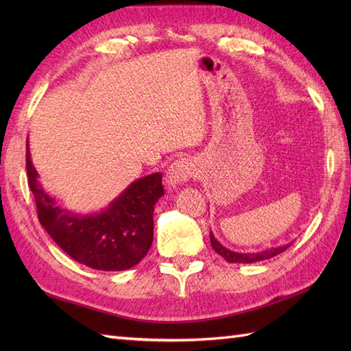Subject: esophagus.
Here are the masks:
<instances>
[{
	"instance_id": "34e87169",
	"label": "esophagus",
	"mask_w": 351,
	"mask_h": 351,
	"mask_svg": "<svg viewBox=\"0 0 351 351\" xmlns=\"http://www.w3.org/2000/svg\"><path fill=\"white\" fill-rule=\"evenodd\" d=\"M196 162L191 158H180L170 164L167 169V184L169 187H176L182 182H187L190 178L196 176Z\"/></svg>"
}]
</instances>
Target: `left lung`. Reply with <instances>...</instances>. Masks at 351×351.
Listing matches in <instances>:
<instances>
[{"mask_svg": "<svg viewBox=\"0 0 351 351\" xmlns=\"http://www.w3.org/2000/svg\"><path fill=\"white\" fill-rule=\"evenodd\" d=\"M210 240H211V245L213 249L219 253L220 256L225 258L228 263H234V264H252V263H258V261H264V259H270L276 255H279V253L285 252L289 244L285 245H279V247H271V249H267L263 252H249V253H241V252H234V250H229L226 249L225 245H221L217 240H215V237L213 232H210Z\"/></svg>", "mask_w": 351, "mask_h": 351, "instance_id": "8db88e82", "label": "left lung"}]
</instances>
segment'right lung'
I'll return each instance as SVG.
<instances>
[{
    "label": "right lung",
    "mask_w": 351,
    "mask_h": 351,
    "mask_svg": "<svg viewBox=\"0 0 351 351\" xmlns=\"http://www.w3.org/2000/svg\"><path fill=\"white\" fill-rule=\"evenodd\" d=\"M27 173L37 217L48 235L77 263L95 270L122 271L137 265L154 241V206L164 196L162 175L131 182L106 210L81 215L58 206L37 181L27 141Z\"/></svg>",
    "instance_id": "add662e5"
}]
</instances>
